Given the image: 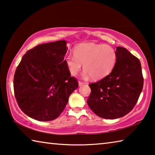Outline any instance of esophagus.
Masks as SVG:
<instances>
[{"mask_svg":"<svg viewBox=\"0 0 155 155\" xmlns=\"http://www.w3.org/2000/svg\"><path fill=\"white\" fill-rule=\"evenodd\" d=\"M83 84H84V83H83V82L78 81V86H81V85H83Z\"/></svg>","mask_w":155,"mask_h":155,"instance_id":"34e87169","label":"esophagus"}]
</instances>
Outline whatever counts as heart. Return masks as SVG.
<instances>
[{
	"instance_id": "obj_1",
	"label": "heart",
	"mask_w": 155,
	"mask_h": 155,
	"mask_svg": "<svg viewBox=\"0 0 155 155\" xmlns=\"http://www.w3.org/2000/svg\"><path fill=\"white\" fill-rule=\"evenodd\" d=\"M117 59L116 50L111 46L83 43L74 48V55L65 56V63L71 75H77L83 64V77L100 79L112 72Z\"/></svg>"
}]
</instances>
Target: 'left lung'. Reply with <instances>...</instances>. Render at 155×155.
Returning a JSON list of instances; mask_svg holds the SVG:
<instances>
[{
	"mask_svg": "<svg viewBox=\"0 0 155 155\" xmlns=\"http://www.w3.org/2000/svg\"><path fill=\"white\" fill-rule=\"evenodd\" d=\"M116 52L117 62L111 73L89 85L91 93L87 104L103 119H115L128 114L143 89L139 60L122 47H117Z\"/></svg>",
	"mask_w": 155,
	"mask_h": 155,
	"instance_id": "obj_1",
	"label": "left lung"
}]
</instances>
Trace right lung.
<instances>
[{"label":"right lung","mask_w":155,"mask_h":155,"mask_svg":"<svg viewBox=\"0 0 155 155\" xmlns=\"http://www.w3.org/2000/svg\"><path fill=\"white\" fill-rule=\"evenodd\" d=\"M67 41L43 43L27 51L14 77V94L21 110L32 119L49 121L59 117L78 87L65 63Z\"/></svg>","instance_id":"1"}]
</instances>
